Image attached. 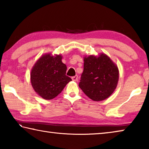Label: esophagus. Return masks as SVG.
<instances>
[{
    "label": "esophagus",
    "instance_id": "esophagus-1",
    "mask_svg": "<svg viewBox=\"0 0 149 149\" xmlns=\"http://www.w3.org/2000/svg\"><path fill=\"white\" fill-rule=\"evenodd\" d=\"M72 79L73 81H77V79H78V76L77 75H75V76L72 77Z\"/></svg>",
    "mask_w": 149,
    "mask_h": 149
}]
</instances>
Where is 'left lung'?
I'll return each mask as SVG.
<instances>
[{"label":"left lung","mask_w":149,"mask_h":149,"mask_svg":"<svg viewBox=\"0 0 149 149\" xmlns=\"http://www.w3.org/2000/svg\"><path fill=\"white\" fill-rule=\"evenodd\" d=\"M119 72L118 67L104 54L97 58H84V72L79 86L88 97L95 101L103 100L116 88Z\"/></svg>","instance_id":"left-lung-1"}]
</instances>
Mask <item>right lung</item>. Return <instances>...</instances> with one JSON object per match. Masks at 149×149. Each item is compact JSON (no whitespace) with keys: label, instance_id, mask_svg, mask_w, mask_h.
I'll use <instances>...</instances> for the list:
<instances>
[{"label":"right lung","instance_id":"right-lung-1","mask_svg":"<svg viewBox=\"0 0 149 149\" xmlns=\"http://www.w3.org/2000/svg\"><path fill=\"white\" fill-rule=\"evenodd\" d=\"M67 67L60 55L46 54L37 60L31 72V82L35 92L46 100L54 99L72 81L67 76Z\"/></svg>","mask_w":149,"mask_h":149}]
</instances>
